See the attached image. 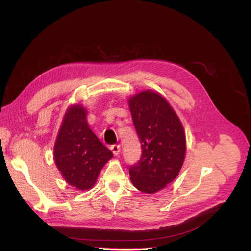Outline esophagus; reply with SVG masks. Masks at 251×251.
Listing matches in <instances>:
<instances>
[{
	"label": "esophagus",
	"mask_w": 251,
	"mask_h": 251,
	"mask_svg": "<svg viewBox=\"0 0 251 251\" xmlns=\"http://www.w3.org/2000/svg\"><path fill=\"white\" fill-rule=\"evenodd\" d=\"M111 150L113 151V154L117 156L120 153V146L119 144H113V146H111Z\"/></svg>",
	"instance_id": "1"
}]
</instances>
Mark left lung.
<instances>
[{"instance_id":"8db88e82","label":"left lung","mask_w":251,"mask_h":251,"mask_svg":"<svg viewBox=\"0 0 251 251\" xmlns=\"http://www.w3.org/2000/svg\"><path fill=\"white\" fill-rule=\"evenodd\" d=\"M134 126L141 143L130 176L140 192L153 194L178 176L185 158V133L177 114L160 94L142 91L130 98Z\"/></svg>"}]
</instances>
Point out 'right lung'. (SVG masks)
<instances>
[{
    "mask_svg": "<svg viewBox=\"0 0 251 251\" xmlns=\"http://www.w3.org/2000/svg\"><path fill=\"white\" fill-rule=\"evenodd\" d=\"M113 153L91 131L80 104L67 110L54 144V161L62 176L79 191L92 188Z\"/></svg>",
    "mask_w": 251,
    "mask_h": 251,
    "instance_id": "obj_1",
    "label": "right lung"
}]
</instances>
